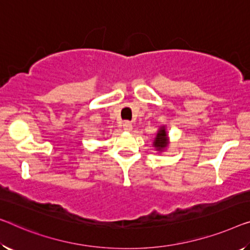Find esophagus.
<instances>
[{
  "label": "esophagus",
  "instance_id": "esophagus-1",
  "mask_svg": "<svg viewBox=\"0 0 250 250\" xmlns=\"http://www.w3.org/2000/svg\"><path fill=\"white\" fill-rule=\"evenodd\" d=\"M122 126H124V130H125V131H130V130L132 129V124L129 121H125Z\"/></svg>",
  "mask_w": 250,
  "mask_h": 250
}]
</instances>
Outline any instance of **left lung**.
I'll use <instances>...</instances> for the list:
<instances>
[{
    "instance_id": "obj_1",
    "label": "left lung",
    "mask_w": 250,
    "mask_h": 250,
    "mask_svg": "<svg viewBox=\"0 0 250 250\" xmlns=\"http://www.w3.org/2000/svg\"><path fill=\"white\" fill-rule=\"evenodd\" d=\"M167 145H168V135H167L165 126H162V128H159L157 136L154 140V147L156 150L162 151L167 147Z\"/></svg>"
}]
</instances>
